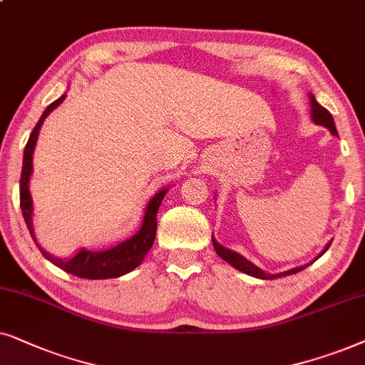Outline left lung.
<instances>
[{"mask_svg":"<svg viewBox=\"0 0 365 365\" xmlns=\"http://www.w3.org/2000/svg\"><path fill=\"white\" fill-rule=\"evenodd\" d=\"M310 106H312V118H314L315 123H317V125H324V126H327V128L330 130V132H332V135H337V128H335V123H334L332 115H330L329 111L324 108V106H320V105L317 103V101H315L314 95H310ZM212 244H213V249H215L217 254L220 255L223 260L228 262V264H230L232 267H235L237 270L244 272V274H247V275L257 277V279L272 280V279H277V277H285V275L297 274V272H300V270H304V269H305V267H297V269L287 270V272H284V274H275V275H272V274H265V272H264V270H260L259 267H255L254 264H250L249 260H245L244 257L239 255V254H235V252H232V250L225 249V247H222L220 244H218V242H215L213 239H212ZM329 247H330V244H329L327 247H325V250H327ZM325 250H324V252H325ZM324 252H322V254H324ZM322 254H320V255H322Z\"/></svg>","mask_w":365,"mask_h":365,"instance_id":"obj_1","label":"left lung"}]
</instances>
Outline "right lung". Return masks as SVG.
<instances>
[{"instance_id": "add662e5", "label": "right lung", "mask_w": 365, "mask_h": 365, "mask_svg": "<svg viewBox=\"0 0 365 365\" xmlns=\"http://www.w3.org/2000/svg\"><path fill=\"white\" fill-rule=\"evenodd\" d=\"M65 100V95L61 98L48 106L45 113L41 115V118L38 120V123L30 135V140H28L26 147H24V155H23V168H21V178H19V205H21V212L24 217V222H26L28 230H30L31 237L33 235V223H31V197L30 190H28V180H30L31 168H33V150H35V143L38 138V133H40V128L43 121L48 115L51 113L53 110L56 108L61 101ZM165 193H167V188L165 190H160L157 195H155L152 200H150L147 212H145L142 228H140L137 235H133L132 239L121 242L120 245L113 247V249L101 250V252H91V250H80L78 254L70 260H60L55 259V257L48 254L41 249V254L46 257L48 260L53 262L56 267H60L68 274H73L80 279H115V277L128 274L130 270H133L135 267L142 264L143 257L148 254V250L152 249L155 235H157V212L160 203H162Z\"/></svg>"}]
</instances>
